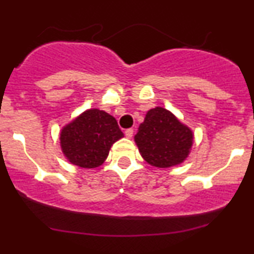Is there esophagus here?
Returning a JSON list of instances; mask_svg holds the SVG:
<instances>
[{"instance_id":"obj_1","label":"esophagus","mask_w":254,"mask_h":254,"mask_svg":"<svg viewBox=\"0 0 254 254\" xmlns=\"http://www.w3.org/2000/svg\"><path fill=\"white\" fill-rule=\"evenodd\" d=\"M133 135V130L132 129H127L125 130V136L127 137V138H131Z\"/></svg>"}]
</instances>
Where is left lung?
<instances>
[{
  "label": "left lung",
  "instance_id": "8db88e82",
  "mask_svg": "<svg viewBox=\"0 0 254 254\" xmlns=\"http://www.w3.org/2000/svg\"><path fill=\"white\" fill-rule=\"evenodd\" d=\"M135 142L149 164L169 168L187 158L193 144V132L170 111L155 108L148 111L139 125Z\"/></svg>",
  "mask_w": 254,
  "mask_h": 254
}]
</instances>
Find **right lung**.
<instances>
[{"mask_svg":"<svg viewBox=\"0 0 254 254\" xmlns=\"http://www.w3.org/2000/svg\"><path fill=\"white\" fill-rule=\"evenodd\" d=\"M123 136L111 115L92 109L61 130L60 143L64 155L71 163L81 168H96L104 163L111 145Z\"/></svg>","mask_w":254,"mask_h":254,"instance_id":"1","label":"right lung"}]
</instances>
